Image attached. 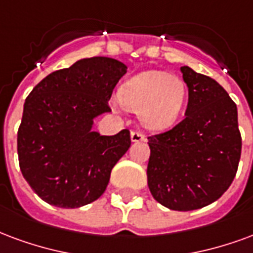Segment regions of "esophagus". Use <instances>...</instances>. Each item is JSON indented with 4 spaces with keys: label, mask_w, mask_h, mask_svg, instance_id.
<instances>
[{
    "label": "esophagus",
    "mask_w": 253,
    "mask_h": 253,
    "mask_svg": "<svg viewBox=\"0 0 253 253\" xmlns=\"http://www.w3.org/2000/svg\"><path fill=\"white\" fill-rule=\"evenodd\" d=\"M130 136H131L132 142H141V141H145L146 139L145 134H143L142 131H138V130H132L131 134H130Z\"/></svg>",
    "instance_id": "esophagus-1"
}]
</instances>
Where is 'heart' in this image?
Wrapping results in <instances>:
<instances>
[{
  "mask_svg": "<svg viewBox=\"0 0 253 253\" xmlns=\"http://www.w3.org/2000/svg\"><path fill=\"white\" fill-rule=\"evenodd\" d=\"M126 107L139 112L142 123L164 130L177 121L186 99L184 80L162 71H147L127 80L119 89Z\"/></svg>",
  "mask_w": 253,
  "mask_h": 253,
  "instance_id": "b5f03b06",
  "label": "heart"
}]
</instances>
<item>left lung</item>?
<instances>
[{"mask_svg":"<svg viewBox=\"0 0 253 253\" xmlns=\"http://www.w3.org/2000/svg\"><path fill=\"white\" fill-rule=\"evenodd\" d=\"M188 84L186 117L168 131L149 136L147 184L171 211H194L214 203L236 175L241 155L237 107L209 76L181 67Z\"/></svg>","mask_w":253,"mask_h":253,"instance_id":"obj_1","label":"left lung"}]
</instances>
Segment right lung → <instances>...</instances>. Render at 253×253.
Segmentation results:
<instances>
[{"label": "right lung", "mask_w": 253, "mask_h": 253, "mask_svg": "<svg viewBox=\"0 0 253 253\" xmlns=\"http://www.w3.org/2000/svg\"><path fill=\"white\" fill-rule=\"evenodd\" d=\"M126 68L110 57L79 60L48 75L25 99L18 164L45 203L79 208L104 193L112 168L131 145L130 131L106 136L91 127L93 118L111 111L108 100Z\"/></svg>", "instance_id": "right-lung-1"}]
</instances>
